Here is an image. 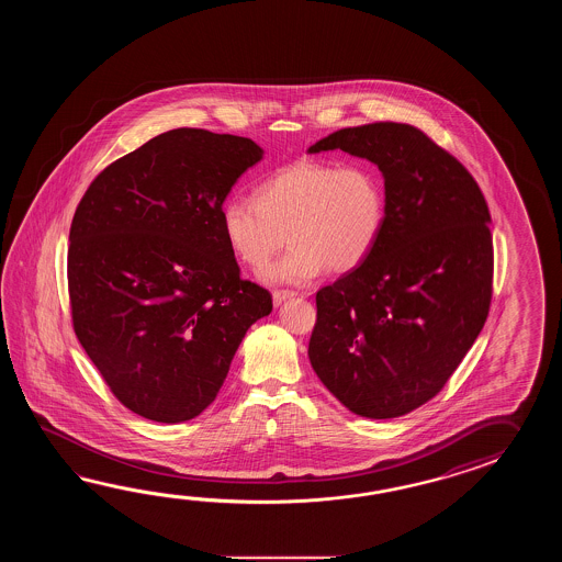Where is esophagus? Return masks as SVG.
<instances>
[{"label":"esophagus","instance_id":"obj_1","mask_svg":"<svg viewBox=\"0 0 562 562\" xmlns=\"http://www.w3.org/2000/svg\"><path fill=\"white\" fill-rule=\"evenodd\" d=\"M293 297H295V293H293V291H276V293H273V305L279 307L281 303H285L286 299Z\"/></svg>","mask_w":562,"mask_h":562}]
</instances>
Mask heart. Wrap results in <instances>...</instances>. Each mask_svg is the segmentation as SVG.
I'll use <instances>...</instances> for the list:
<instances>
[{
  "label": "heart",
  "mask_w": 562,
  "mask_h": 562,
  "mask_svg": "<svg viewBox=\"0 0 562 562\" xmlns=\"http://www.w3.org/2000/svg\"><path fill=\"white\" fill-rule=\"evenodd\" d=\"M383 216L382 179L370 165L299 158L269 175L255 199H227L221 231L231 252L255 271L289 240L291 251L265 279L301 285L327 267L334 273L358 269L380 239Z\"/></svg>",
  "instance_id": "obj_1"
}]
</instances>
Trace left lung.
Segmentation results:
<instances>
[{"label": "left lung", "instance_id": "1", "mask_svg": "<svg viewBox=\"0 0 562 562\" xmlns=\"http://www.w3.org/2000/svg\"><path fill=\"white\" fill-rule=\"evenodd\" d=\"M325 150L380 168L385 216L370 257L317 291L311 368L349 412L397 418L442 390L488 317V204L467 168L409 124L341 128L307 153Z\"/></svg>", "mask_w": 562, "mask_h": 562}]
</instances>
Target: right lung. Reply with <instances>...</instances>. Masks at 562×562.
Here are the masks:
<instances>
[{
    "instance_id": "obj_1",
    "label": "right lung",
    "mask_w": 562,
    "mask_h": 562,
    "mask_svg": "<svg viewBox=\"0 0 562 562\" xmlns=\"http://www.w3.org/2000/svg\"><path fill=\"white\" fill-rule=\"evenodd\" d=\"M261 158L251 138L168 131L104 168L76 209L74 331L143 418L179 424L211 406L247 329L273 310L221 231L228 192Z\"/></svg>"
}]
</instances>
